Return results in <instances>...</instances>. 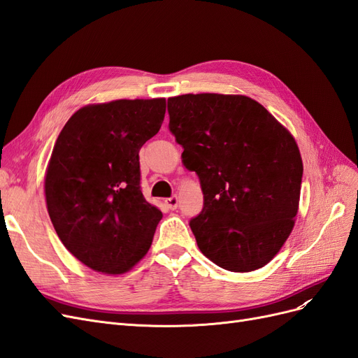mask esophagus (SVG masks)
I'll use <instances>...</instances> for the list:
<instances>
[{
    "mask_svg": "<svg viewBox=\"0 0 358 358\" xmlns=\"http://www.w3.org/2000/svg\"><path fill=\"white\" fill-rule=\"evenodd\" d=\"M166 204H167V208L171 209V210L178 209V206H179V199H178V196H171V197L166 199Z\"/></svg>",
    "mask_w": 358,
    "mask_h": 358,
    "instance_id": "obj_1",
    "label": "esophagus"
}]
</instances>
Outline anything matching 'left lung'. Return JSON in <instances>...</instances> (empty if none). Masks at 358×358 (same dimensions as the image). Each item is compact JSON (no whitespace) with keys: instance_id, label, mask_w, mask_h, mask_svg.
<instances>
[{"instance_id":"left-lung-1","label":"left lung","mask_w":358,"mask_h":358,"mask_svg":"<svg viewBox=\"0 0 358 358\" xmlns=\"http://www.w3.org/2000/svg\"><path fill=\"white\" fill-rule=\"evenodd\" d=\"M169 128L196 171L203 210L189 221L200 251L230 272L272 259L294 227L303 162L294 137L245 95L185 94L167 101Z\"/></svg>"}]
</instances>
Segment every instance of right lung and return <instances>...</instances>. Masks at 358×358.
<instances>
[{
  "label": "right lung",
  "instance_id": "obj_1",
  "mask_svg": "<svg viewBox=\"0 0 358 358\" xmlns=\"http://www.w3.org/2000/svg\"><path fill=\"white\" fill-rule=\"evenodd\" d=\"M164 115L166 99L90 104L53 146L45 178L50 221L64 246L96 272H128L152 243L162 213L142 194L138 150Z\"/></svg>",
  "mask_w": 358,
  "mask_h": 358
}]
</instances>
